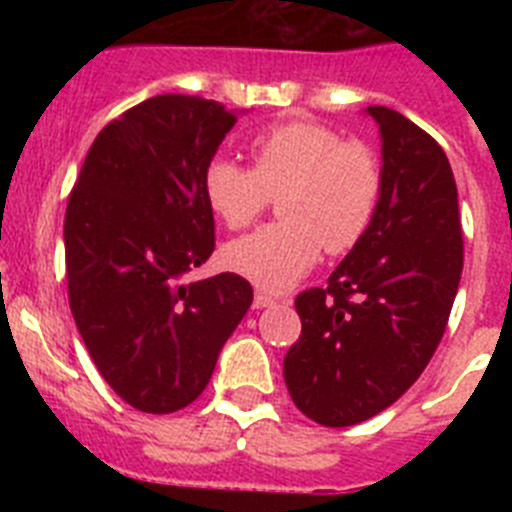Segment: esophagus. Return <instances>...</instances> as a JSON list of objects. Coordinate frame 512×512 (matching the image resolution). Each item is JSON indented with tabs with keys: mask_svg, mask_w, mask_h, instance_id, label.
Listing matches in <instances>:
<instances>
[{
	"mask_svg": "<svg viewBox=\"0 0 512 512\" xmlns=\"http://www.w3.org/2000/svg\"><path fill=\"white\" fill-rule=\"evenodd\" d=\"M274 297H269V295H264V292H256V297H253V307H256V310H264V307H269V305H274Z\"/></svg>",
	"mask_w": 512,
	"mask_h": 512,
	"instance_id": "1",
	"label": "esophagus"
}]
</instances>
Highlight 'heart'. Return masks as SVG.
<instances>
[{
	"mask_svg": "<svg viewBox=\"0 0 512 512\" xmlns=\"http://www.w3.org/2000/svg\"><path fill=\"white\" fill-rule=\"evenodd\" d=\"M251 169L212 158L202 192L230 230L251 225L271 197L279 223L228 243V269L266 292H284L302 279L320 251L346 253L364 238L382 194L379 161L359 140L312 120H289L253 135Z\"/></svg>",
	"mask_w": 512,
	"mask_h": 512,
	"instance_id": "1",
	"label": "heart"
}]
</instances>
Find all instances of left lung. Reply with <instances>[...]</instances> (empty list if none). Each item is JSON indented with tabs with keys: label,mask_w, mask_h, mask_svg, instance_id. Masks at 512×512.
<instances>
[{
	"label": "left lung",
	"mask_w": 512,
	"mask_h": 512,
	"mask_svg": "<svg viewBox=\"0 0 512 512\" xmlns=\"http://www.w3.org/2000/svg\"><path fill=\"white\" fill-rule=\"evenodd\" d=\"M382 133V194L372 225L328 277L297 295L302 336L284 356L292 402L346 428L374 418L436 354L464 266L449 158L390 107H366Z\"/></svg>",
	"instance_id": "8db88e82"
}]
</instances>
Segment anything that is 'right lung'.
Instances as JSON below:
<instances>
[{"mask_svg":"<svg viewBox=\"0 0 512 512\" xmlns=\"http://www.w3.org/2000/svg\"><path fill=\"white\" fill-rule=\"evenodd\" d=\"M235 120L205 97L146 99L104 125L71 189V315L104 382L140 413L197 400L253 302L233 271L184 282L215 251L202 174Z\"/></svg>","mask_w":512,"mask_h":512,"instance_id":"obj_1","label":"right lung"}]
</instances>
